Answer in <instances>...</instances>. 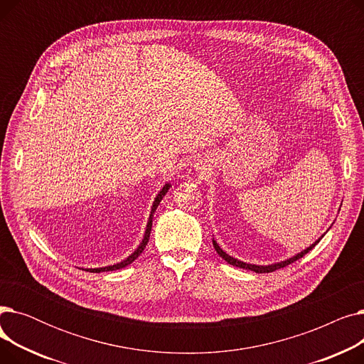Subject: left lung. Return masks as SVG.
Listing matches in <instances>:
<instances>
[{
    "label": "left lung",
    "mask_w": 364,
    "mask_h": 364,
    "mask_svg": "<svg viewBox=\"0 0 364 364\" xmlns=\"http://www.w3.org/2000/svg\"><path fill=\"white\" fill-rule=\"evenodd\" d=\"M321 237H323V236H321ZM321 237H320V239H321ZM320 239H318L317 242H314L310 247H307V250L302 251L301 254H298V255H295V257H292V258H289V259H286V261H282V262H277V264H272V265H254V264H246V262H243V261H239V259H236V258H233V257H230V255H227V254L221 250V247L218 246V243H217L215 240H213V243H214V247H215V251L218 252V255H220L223 259H225L230 265L239 267V269H245V270H251V272H255V273H272V272H276V270H279V269H283V267L289 265V264H292L294 261L302 258L305 254L310 252V251L313 250V247L320 242Z\"/></svg>",
    "instance_id": "left-lung-1"
}]
</instances>
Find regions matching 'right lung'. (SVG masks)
I'll use <instances>...</instances> for the list:
<instances>
[{
  "mask_svg": "<svg viewBox=\"0 0 364 364\" xmlns=\"http://www.w3.org/2000/svg\"><path fill=\"white\" fill-rule=\"evenodd\" d=\"M168 188H169V184H165V186H164V188H162L161 192H159V195L156 196L155 202H153V206H151V213H150V217H149V223H147V227H146L144 239L141 240V245L137 247V251L134 252L132 255H129L127 259H124V261H121V262H118V264H114V265H109V267H102V269H88L87 272H92V273H100V272H112V270H119V269H124V267L129 265L132 261H136V259L140 257V254L144 251V247H146V245H147V242H149V237H150V230H151V220H153V214H155L156 208H158V205L161 203V200H162V198L165 196V193L168 192Z\"/></svg>",
  "mask_w": 364,
  "mask_h": 364,
  "instance_id": "right-lung-1",
  "label": "right lung"
}]
</instances>
